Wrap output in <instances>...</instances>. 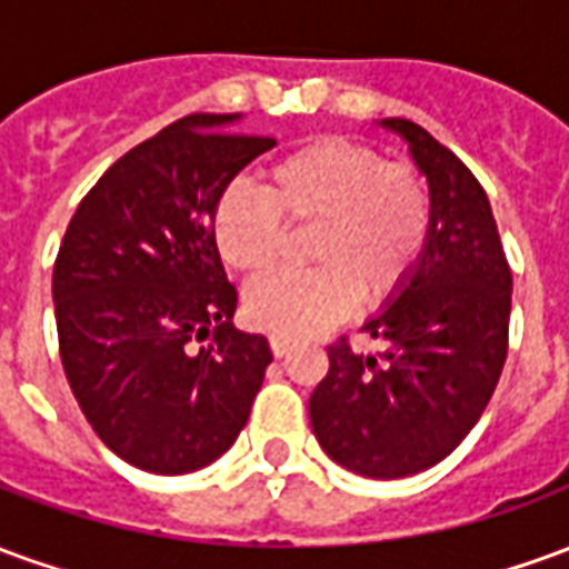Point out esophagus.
Instances as JSON below:
<instances>
[{"instance_id":"34e87169","label":"esophagus","mask_w":569,"mask_h":569,"mask_svg":"<svg viewBox=\"0 0 569 569\" xmlns=\"http://www.w3.org/2000/svg\"><path fill=\"white\" fill-rule=\"evenodd\" d=\"M292 350V345L286 341V338H277V335H271V353L273 357H286Z\"/></svg>"}]
</instances>
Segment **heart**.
Returning a JSON list of instances; mask_svg holds the SVG:
<instances>
[{
	"mask_svg": "<svg viewBox=\"0 0 569 569\" xmlns=\"http://www.w3.org/2000/svg\"><path fill=\"white\" fill-rule=\"evenodd\" d=\"M317 271L249 286L247 317L277 338H308L357 305H383L418 271L432 234V194L420 170L387 163L369 146L322 137L268 170V188H224L212 207V243L228 268L271 271L289 231H310Z\"/></svg>",
	"mask_w": 569,
	"mask_h": 569,
	"instance_id": "1",
	"label": "heart"
}]
</instances>
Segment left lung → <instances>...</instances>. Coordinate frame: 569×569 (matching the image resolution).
I'll return each instance as SVG.
<instances>
[{
	"mask_svg": "<svg viewBox=\"0 0 569 569\" xmlns=\"http://www.w3.org/2000/svg\"><path fill=\"white\" fill-rule=\"evenodd\" d=\"M429 179L432 234L399 298L362 332L381 350L329 345L310 427L335 463L366 478L418 476L469 436L509 350L512 271L472 170L427 130L387 118Z\"/></svg>",
	"mask_w": 569,
	"mask_h": 569,
	"instance_id": "obj_1",
	"label": "left lung"
}]
</instances>
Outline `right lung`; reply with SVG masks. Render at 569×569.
<instances>
[{"label":"right lung","instance_id":"obj_1","mask_svg":"<svg viewBox=\"0 0 569 569\" xmlns=\"http://www.w3.org/2000/svg\"><path fill=\"white\" fill-rule=\"evenodd\" d=\"M194 112L106 170L54 261L60 359L109 451L154 476L222 457L264 381V335L237 332V289L212 243V207L271 137ZM200 340L208 345L198 348Z\"/></svg>","mask_w":569,"mask_h":569}]
</instances>
